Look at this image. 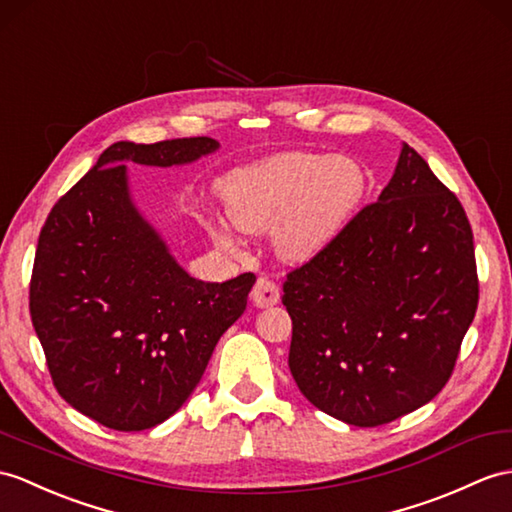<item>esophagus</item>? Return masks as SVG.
Masks as SVG:
<instances>
[{
	"instance_id": "obj_1",
	"label": "esophagus",
	"mask_w": 512,
	"mask_h": 512,
	"mask_svg": "<svg viewBox=\"0 0 512 512\" xmlns=\"http://www.w3.org/2000/svg\"><path fill=\"white\" fill-rule=\"evenodd\" d=\"M252 302L258 308H269L276 306L280 302V289L276 282H271L269 278H258L254 289H252Z\"/></svg>"
}]
</instances>
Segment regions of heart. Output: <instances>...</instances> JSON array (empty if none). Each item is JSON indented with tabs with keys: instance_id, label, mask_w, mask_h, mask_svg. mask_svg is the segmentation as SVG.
<instances>
[{
	"instance_id": "obj_1",
	"label": "heart",
	"mask_w": 512,
	"mask_h": 512,
	"mask_svg": "<svg viewBox=\"0 0 512 512\" xmlns=\"http://www.w3.org/2000/svg\"><path fill=\"white\" fill-rule=\"evenodd\" d=\"M230 226L241 234L273 230V247L289 263H306L328 249L365 195V173L350 156L284 152L232 171L217 186ZM223 249L236 236L223 223H208Z\"/></svg>"
}]
</instances>
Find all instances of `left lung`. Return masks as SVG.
<instances>
[{
    "mask_svg": "<svg viewBox=\"0 0 512 512\" xmlns=\"http://www.w3.org/2000/svg\"><path fill=\"white\" fill-rule=\"evenodd\" d=\"M289 367L306 400L373 428L428 404L450 380L478 308L463 206L402 143L378 202L291 271Z\"/></svg>",
    "mask_w": 512,
    "mask_h": 512,
    "instance_id": "left-lung-1",
    "label": "left lung"
}]
</instances>
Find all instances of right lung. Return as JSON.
<instances>
[{
  "label": "right lung",
  "instance_id": "right-lung-1",
  "mask_svg": "<svg viewBox=\"0 0 512 512\" xmlns=\"http://www.w3.org/2000/svg\"><path fill=\"white\" fill-rule=\"evenodd\" d=\"M217 149L208 136L110 145L41 230L32 326L62 400L106 428L139 432L176 413L247 306L254 273L189 276L136 206L126 167H182Z\"/></svg>",
  "mask_w": 512,
  "mask_h": 512
}]
</instances>
